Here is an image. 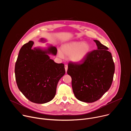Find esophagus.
I'll return each mask as SVG.
<instances>
[{"instance_id": "34e87169", "label": "esophagus", "mask_w": 131, "mask_h": 131, "mask_svg": "<svg viewBox=\"0 0 131 131\" xmlns=\"http://www.w3.org/2000/svg\"><path fill=\"white\" fill-rule=\"evenodd\" d=\"M65 71L67 72V69H68V66L67 65H65Z\"/></svg>"}]
</instances>
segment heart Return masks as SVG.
I'll list each match as a JSON object with an SVG mask.
<instances>
[{
    "instance_id": "heart-1",
    "label": "heart",
    "mask_w": 131,
    "mask_h": 131,
    "mask_svg": "<svg viewBox=\"0 0 131 131\" xmlns=\"http://www.w3.org/2000/svg\"><path fill=\"white\" fill-rule=\"evenodd\" d=\"M91 46L86 42L71 41L63 45L61 50H58V54L61 58L64 54L69 55V60L72 63H79L83 61L91 51Z\"/></svg>"
}]
</instances>
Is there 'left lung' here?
I'll return each instance as SVG.
<instances>
[{
  "label": "left lung",
  "mask_w": 131,
  "mask_h": 131,
  "mask_svg": "<svg viewBox=\"0 0 131 131\" xmlns=\"http://www.w3.org/2000/svg\"><path fill=\"white\" fill-rule=\"evenodd\" d=\"M97 50L89 53L81 64L69 63L67 74L72 79L75 97L85 103L99 100L109 89L113 80L115 64L108 48L94 40Z\"/></svg>",
  "instance_id": "obj_1"
}]
</instances>
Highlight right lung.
<instances>
[{"instance_id": "obj_1", "label": "right lung", "mask_w": 131, "mask_h": 131, "mask_svg": "<svg viewBox=\"0 0 131 131\" xmlns=\"http://www.w3.org/2000/svg\"><path fill=\"white\" fill-rule=\"evenodd\" d=\"M40 42H46L45 38ZM34 42L29 41L19 51L15 66V76L18 89L30 102L37 104L49 102L55 96L60 79L65 73V66L51 59L57 49L47 43V47L32 48Z\"/></svg>"}]
</instances>
